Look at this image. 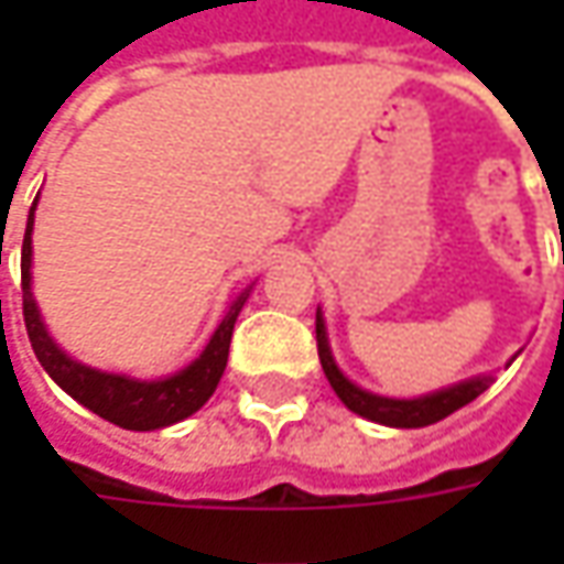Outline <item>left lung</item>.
<instances>
[{
  "label": "left lung",
  "mask_w": 564,
  "mask_h": 564,
  "mask_svg": "<svg viewBox=\"0 0 564 564\" xmlns=\"http://www.w3.org/2000/svg\"><path fill=\"white\" fill-rule=\"evenodd\" d=\"M316 351H319V364H323V373L329 379V386L336 389V395L355 414L367 417V421L386 423V426H430V423L443 421L448 414H455L458 408H465L470 401L477 399L480 392L489 389V377L467 379V382H458L452 389H443V392H433V395H423V399L399 401V399H382V395H373V392H364L358 389L351 379L341 377V370L336 367V360L329 355V341H326V326H323V316L316 314Z\"/></svg>",
  "instance_id": "left-lung-1"
}]
</instances>
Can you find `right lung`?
I'll return each mask as SVG.
<instances>
[{
  "label": "right lung",
  "mask_w": 564,
  "mask_h": 564,
  "mask_svg": "<svg viewBox=\"0 0 564 564\" xmlns=\"http://www.w3.org/2000/svg\"><path fill=\"white\" fill-rule=\"evenodd\" d=\"M36 206V204H33ZM33 206L28 231H24V248H21V297H24V326L33 345V355L43 364V370L84 408H90L102 421L116 423L121 430H160L169 423H178L191 417L197 408H204L206 399L216 392L223 370L228 364V341L238 311L245 307V294L231 304L228 316L213 333L204 355L185 367L182 373L156 382L116 377V373H99L77 360L65 358L55 341L46 336L43 319L36 314V304L31 297V231H33Z\"/></svg>",
  "instance_id": "add662e5"
}]
</instances>
